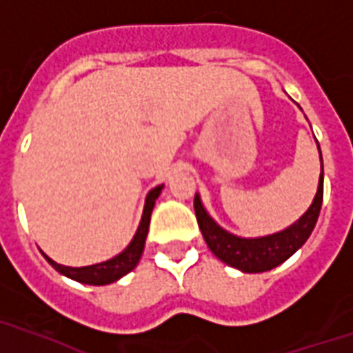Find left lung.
Here are the masks:
<instances>
[{"label": "left lung", "mask_w": 353, "mask_h": 353, "mask_svg": "<svg viewBox=\"0 0 353 353\" xmlns=\"http://www.w3.org/2000/svg\"><path fill=\"white\" fill-rule=\"evenodd\" d=\"M316 147H319V141H316ZM319 154H321V176H319V188H316L311 206L293 225L269 236L241 237L225 230L208 214V210L201 201V195L196 193L195 215L199 221V228L208 248L215 254V258H219L223 263L230 265L241 272H265L291 258L307 241L321 214L322 193H324V168H322L321 147H319Z\"/></svg>", "instance_id": "1"}]
</instances>
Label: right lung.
I'll return each instance as SVG.
<instances>
[{
	"label": "right lung",
	"instance_id": "1",
	"mask_svg": "<svg viewBox=\"0 0 353 353\" xmlns=\"http://www.w3.org/2000/svg\"><path fill=\"white\" fill-rule=\"evenodd\" d=\"M162 190L163 184H160L147 193L143 214H141V221H139V226L136 234H134L132 241L128 243L125 250H121L114 258L101 261V263L86 265V267H65V265H60L57 261H53L49 256H46L42 252L43 258L48 259V263L54 270H59L60 274L68 276V278H72V280L79 281V283H86V285H108V283H114V281H117L125 274H128L130 270L136 269V265L139 263V258H141L143 248H145L147 234H149L152 208H154V202L160 196Z\"/></svg>",
	"mask_w": 353,
	"mask_h": 353
}]
</instances>
